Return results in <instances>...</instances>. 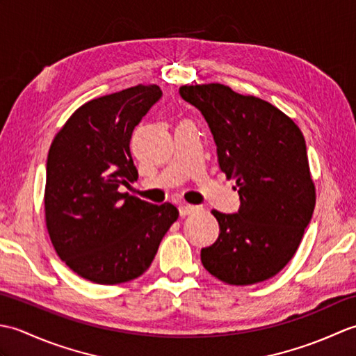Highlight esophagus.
<instances>
[{"mask_svg": "<svg viewBox=\"0 0 356 356\" xmlns=\"http://www.w3.org/2000/svg\"><path fill=\"white\" fill-rule=\"evenodd\" d=\"M199 209V207H194V205H188V203H182V205L179 207V214L185 217V216H190L193 213H195V211Z\"/></svg>", "mask_w": 356, "mask_h": 356, "instance_id": "esophagus-1", "label": "esophagus"}]
</instances>
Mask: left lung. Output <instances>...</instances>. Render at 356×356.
Instances as JSON below:
<instances>
[{
	"mask_svg": "<svg viewBox=\"0 0 356 356\" xmlns=\"http://www.w3.org/2000/svg\"><path fill=\"white\" fill-rule=\"evenodd\" d=\"M182 99L205 118L220 170L236 177L237 213L213 211L220 226L203 266L236 286L277 275L297 252L315 208L303 133L269 102L222 84L184 86Z\"/></svg>",
	"mask_w": 356,
	"mask_h": 356,
	"instance_id": "8db88e82",
	"label": "left lung"
}]
</instances>
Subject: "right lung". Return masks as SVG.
<instances>
[{
  "label": "right lung",
  "mask_w": 356,
  "mask_h": 356,
  "mask_svg": "<svg viewBox=\"0 0 356 356\" xmlns=\"http://www.w3.org/2000/svg\"><path fill=\"white\" fill-rule=\"evenodd\" d=\"M162 97L136 86L88 101L51 142L45 166V223L67 266L97 284H119L145 272L177 220L171 203L153 205L119 186L138 180L130 139Z\"/></svg>",
  "instance_id": "obj_1"
}]
</instances>
